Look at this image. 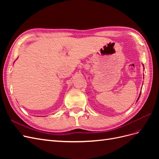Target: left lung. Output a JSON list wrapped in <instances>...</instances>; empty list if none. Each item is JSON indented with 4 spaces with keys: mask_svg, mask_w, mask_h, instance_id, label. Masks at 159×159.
<instances>
[{
    "mask_svg": "<svg viewBox=\"0 0 159 159\" xmlns=\"http://www.w3.org/2000/svg\"><path fill=\"white\" fill-rule=\"evenodd\" d=\"M140 95H141V93H140V95H139V98H138V99H137V101L139 100V98H140Z\"/></svg>",
    "mask_w": 159,
    "mask_h": 159,
    "instance_id": "obj_1",
    "label": "left lung"
}]
</instances>
